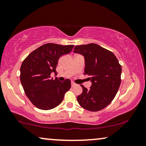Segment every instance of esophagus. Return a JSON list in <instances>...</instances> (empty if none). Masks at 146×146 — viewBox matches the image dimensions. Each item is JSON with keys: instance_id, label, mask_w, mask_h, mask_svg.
Returning a JSON list of instances; mask_svg holds the SVG:
<instances>
[{"instance_id": "1", "label": "esophagus", "mask_w": 146, "mask_h": 146, "mask_svg": "<svg viewBox=\"0 0 146 146\" xmlns=\"http://www.w3.org/2000/svg\"><path fill=\"white\" fill-rule=\"evenodd\" d=\"M76 85L77 84L75 82H71V86L72 87H74V86H76Z\"/></svg>"}]
</instances>
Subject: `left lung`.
<instances>
[{
    "label": "left lung",
    "instance_id": "1",
    "mask_svg": "<svg viewBox=\"0 0 146 146\" xmlns=\"http://www.w3.org/2000/svg\"><path fill=\"white\" fill-rule=\"evenodd\" d=\"M74 53L84 57V75L92 82L89 89L83 85V91L77 100L87 110L99 111L106 108L115 98L121 84V66L113 52L90 43L75 46Z\"/></svg>",
    "mask_w": 146,
    "mask_h": 146
}]
</instances>
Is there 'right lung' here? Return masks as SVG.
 I'll list each match as a JSON object with an SVG mask.
<instances>
[{
    "instance_id": "1",
    "label": "right lung",
    "mask_w": 146,
    "mask_h": 146,
    "mask_svg": "<svg viewBox=\"0 0 146 146\" xmlns=\"http://www.w3.org/2000/svg\"><path fill=\"white\" fill-rule=\"evenodd\" d=\"M73 46L47 43L31 52L22 63V86L27 97L39 109L56 108L71 88V80L66 79L61 82L58 78H51V73L57 74L58 60L63 55L69 53Z\"/></svg>"
}]
</instances>
